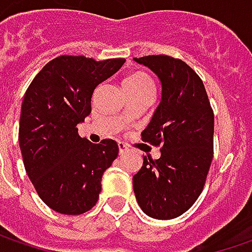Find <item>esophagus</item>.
<instances>
[{"instance_id":"1","label":"esophagus","mask_w":252,"mask_h":252,"mask_svg":"<svg viewBox=\"0 0 252 252\" xmlns=\"http://www.w3.org/2000/svg\"><path fill=\"white\" fill-rule=\"evenodd\" d=\"M118 146H119V154H122V156H123L125 153H127V151H129L127 146H126L125 143H122V141H119V144H118Z\"/></svg>"}]
</instances>
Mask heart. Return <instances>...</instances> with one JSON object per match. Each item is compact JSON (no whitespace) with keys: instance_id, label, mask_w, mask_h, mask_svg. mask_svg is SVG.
Wrapping results in <instances>:
<instances>
[{"instance_id":"obj_1","label":"heart","mask_w":252,"mask_h":252,"mask_svg":"<svg viewBox=\"0 0 252 252\" xmlns=\"http://www.w3.org/2000/svg\"><path fill=\"white\" fill-rule=\"evenodd\" d=\"M125 90H141V88H153V80L143 71L131 73L123 83ZM126 115V112H123Z\"/></svg>"}]
</instances>
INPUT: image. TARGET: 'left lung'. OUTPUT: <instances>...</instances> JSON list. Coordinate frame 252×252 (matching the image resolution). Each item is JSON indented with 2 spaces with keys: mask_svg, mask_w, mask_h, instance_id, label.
<instances>
[{
  "mask_svg": "<svg viewBox=\"0 0 252 252\" xmlns=\"http://www.w3.org/2000/svg\"><path fill=\"white\" fill-rule=\"evenodd\" d=\"M134 62L158 75L162 94L141 133V140L160 147L161 157H143L133 189L146 215L168 220L185 213L203 190L213 158L215 115L203 81L185 62L165 54Z\"/></svg>",
  "mask_w": 252,
  "mask_h": 252,
  "instance_id": "obj_1",
  "label": "left lung"
}]
</instances>
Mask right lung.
I'll return each mask as SVG.
<instances>
[{"mask_svg": "<svg viewBox=\"0 0 252 252\" xmlns=\"http://www.w3.org/2000/svg\"><path fill=\"white\" fill-rule=\"evenodd\" d=\"M125 63L59 56L25 92L19 119L24 165L39 198L62 215H83L99 198L102 175L119 154L118 143L94 144L77 125L91 113L94 90Z\"/></svg>", "mask_w": 252, "mask_h": 252, "instance_id": "obj_1", "label": "right lung"}]
</instances>
